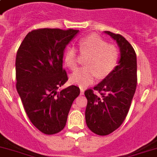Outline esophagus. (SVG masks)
<instances>
[{"label":"esophagus","mask_w":157,"mask_h":157,"mask_svg":"<svg viewBox=\"0 0 157 157\" xmlns=\"http://www.w3.org/2000/svg\"><path fill=\"white\" fill-rule=\"evenodd\" d=\"M84 88L80 87V94H84Z\"/></svg>","instance_id":"34e87169"}]
</instances>
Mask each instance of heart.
Listing matches in <instances>:
<instances>
[{"mask_svg": "<svg viewBox=\"0 0 157 157\" xmlns=\"http://www.w3.org/2000/svg\"><path fill=\"white\" fill-rule=\"evenodd\" d=\"M78 50L82 55L86 56V67L75 71L70 80L72 83L86 86L93 83L99 76L104 78L109 76L120 63V50L113 44L97 34L82 37L78 41ZM64 63L69 69L75 71L78 63V54L75 47L70 46L65 50Z\"/></svg>", "mask_w": 157, "mask_h": 157, "instance_id": "1", "label": "heart"}]
</instances>
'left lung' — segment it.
Returning <instances> with one entry per match:
<instances>
[{"label":"left lung","mask_w":157,"mask_h":157,"mask_svg":"<svg viewBox=\"0 0 157 157\" xmlns=\"http://www.w3.org/2000/svg\"><path fill=\"white\" fill-rule=\"evenodd\" d=\"M117 41L120 60L116 70L84 94L87 99V127L99 136H107L121 126L128 113L137 85L136 54L122 35L105 31ZM96 90L100 94H94Z\"/></svg>","instance_id":"obj_1"}]
</instances>
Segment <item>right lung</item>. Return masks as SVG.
<instances>
[{"label": "right lung", "instance_id": "obj_1", "mask_svg": "<svg viewBox=\"0 0 157 157\" xmlns=\"http://www.w3.org/2000/svg\"><path fill=\"white\" fill-rule=\"evenodd\" d=\"M78 30L37 29L25 36L16 56V88L31 123L46 135L59 132L67 124L79 87L58 90L68 80L63 51Z\"/></svg>", "mask_w": 157, "mask_h": 157}]
</instances>
